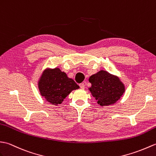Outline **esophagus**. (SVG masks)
Here are the masks:
<instances>
[{
  "mask_svg": "<svg viewBox=\"0 0 156 156\" xmlns=\"http://www.w3.org/2000/svg\"><path fill=\"white\" fill-rule=\"evenodd\" d=\"M79 87H80L81 89H83L85 88V84L84 83H81L79 84Z\"/></svg>",
  "mask_w": 156,
  "mask_h": 156,
  "instance_id": "obj_1",
  "label": "esophagus"
}]
</instances>
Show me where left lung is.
<instances>
[{
	"mask_svg": "<svg viewBox=\"0 0 156 156\" xmlns=\"http://www.w3.org/2000/svg\"><path fill=\"white\" fill-rule=\"evenodd\" d=\"M89 81L91 83L89 91L101 107L115 104L126 91L125 85L118 76L105 70L92 75Z\"/></svg>",
	"mask_w": 156,
	"mask_h": 156,
	"instance_id": "8db88e82",
	"label": "left lung"
}]
</instances>
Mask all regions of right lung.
Returning a JSON list of instances; mask_svg holds the SVG:
<instances>
[{
    "mask_svg": "<svg viewBox=\"0 0 156 156\" xmlns=\"http://www.w3.org/2000/svg\"><path fill=\"white\" fill-rule=\"evenodd\" d=\"M38 87L41 95L47 102L57 106L72 91L79 89V86L64 71L55 67L44 69L38 80Z\"/></svg>",
    "mask_w": 156,
    "mask_h": 156,
    "instance_id": "add662e5",
    "label": "right lung"
}]
</instances>
